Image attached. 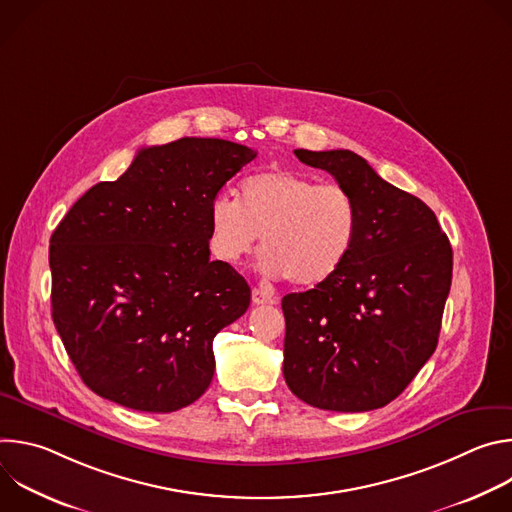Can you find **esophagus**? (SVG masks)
<instances>
[{
  "instance_id": "esophagus-1",
  "label": "esophagus",
  "mask_w": 512,
  "mask_h": 512,
  "mask_svg": "<svg viewBox=\"0 0 512 512\" xmlns=\"http://www.w3.org/2000/svg\"><path fill=\"white\" fill-rule=\"evenodd\" d=\"M251 300H253V304H255V306H263V304H275V302H277L273 294H269V291H265V289H259V287H255V289L251 291Z\"/></svg>"
}]
</instances>
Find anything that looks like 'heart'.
<instances>
[{"label": "heart", "instance_id": "heart-1", "mask_svg": "<svg viewBox=\"0 0 512 512\" xmlns=\"http://www.w3.org/2000/svg\"><path fill=\"white\" fill-rule=\"evenodd\" d=\"M210 245L218 259L239 263L263 235L259 267L269 277H287L316 287L334 277L350 257L360 212L340 184L267 170L241 184V200L218 194L208 210Z\"/></svg>", "mask_w": 512, "mask_h": 512}]
</instances>
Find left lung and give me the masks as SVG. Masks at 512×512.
<instances>
[{
	"label": "left lung",
	"mask_w": 512,
	"mask_h": 512,
	"mask_svg": "<svg viewBox=\"0 0 512 512\" xmlns=\"http://www.w3.org/2000/svg\"><path fill=\"white\" fill-rule=\"evenodd\" d=\"M356 200V245L328 281L281 300L283 377L328 411H371L399 397L437 346L452 245L433 210L350 150L294 152Z\"/></svg>",
	"instance_id": "obj_1"
}]
</instances>
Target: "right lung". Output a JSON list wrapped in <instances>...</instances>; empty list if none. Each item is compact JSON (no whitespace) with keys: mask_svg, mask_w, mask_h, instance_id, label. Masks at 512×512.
Instances as JSON below:
<instances>
[{"mask_svg":"<svg viewBox=\"0 0 512 512\" xmlns=\"http://www.w3.org/2000/svg\"><path fill=\"white\" fill-rule=\"evenodd\" d=\"M255 158L216 137L152 145L64 214L50 237L52 320L93 393L170 413L208 389L212 340L251 302L243 275L210 261L208 210Z\"/></svg>","mask_w":512,"mask_h":512,"instance_id":"right-lung-1","label":"right lung"}]
</instances>
